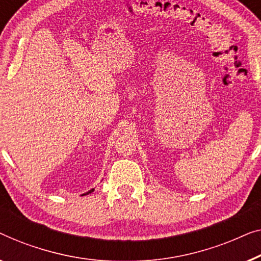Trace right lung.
<instances>
[{"mask_svg": "<svg viewBox=\"0 0 261 261\" xmlns=\"http://www.w3.org/2000/svg\"><path fill=\"white\" fill-rule=\"evenodd\" d=\"M93 190H94V189H91V190H89V192H87V193H85V194H83V195H87V194H91V193H92V192H93Z\"/></svg>", "mask_w": 261, "mask_h": 261, "instance_id": "obj_1", "label": "right lung"}]
</instances>
